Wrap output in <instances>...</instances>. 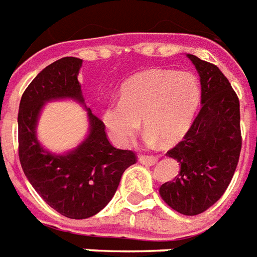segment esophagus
<instances>
[{
  "instance_id": "34e87169",
  "label": "esophagus",
  "mask_w": 257,
  "mask_h": 257,
  "mask_svg": "<svg viewBox=\"0 0 257 257\" xmlns=\"http://www.w3.org/2000/svg\"><path fill=\"white\" fill-rule=\"evenodd\" d=\"M139 162L142 163V165H146V166H154V165L158 162V158L148 157V155H142V157H139Z\"/></svg>"
}]
</instances>
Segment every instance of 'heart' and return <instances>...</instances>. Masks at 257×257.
<instances>
[{
    "mask_svg": "<svg viewBox=\"0 0 257 257\" xmlns=\"http://www.w3.org/2000/svg\"><path fill=\"white\" fill-rule=\"evenodd\" d=\"M200 83L191 72L153 69L132 77L119 100L107 103L102 121L118 144H126L144 121L147 140L174 144L191 126L200 103Z\"/></svg>",
    "mask_w": 257,
    "mask_h": 257,
    "instance_id": "obj_1",
    "label": "heart"
}]
</instances>
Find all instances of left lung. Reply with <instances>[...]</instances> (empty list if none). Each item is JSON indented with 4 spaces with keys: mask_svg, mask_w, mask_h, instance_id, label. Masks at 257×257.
Segmentation results:
<instances>
[{
    "mask_svg": "<svg viewBox=\"0 0 257 257\" xmlns=\"http://www.w3.org/2000/svg\"><path fill=\"white\" fill-rule=\"evenodd\" d=\"M200 76L201 109L167 157L180 165L159 195L180 214L197 215L219 200L229 187L241 151L240 102L219 68L187 54Z\"/></svg>",
    "mask_w": 257,
    "mask_h": 257,
    "instance_id": "obj_1",
    "label": "left lung"
}]
</instances>
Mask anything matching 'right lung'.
<instances>
[{
    "label": "right lung",
    "mask_w": 257,
    "mask_h": 257,
    "mask_svg": "<svg viewBox=\"0 0 257 257\" xmlns=\"http://www.w3.org/2000/svg\"><path fill=\"white\" fill-rule=\"evenodd\" d=\"M81 64L80 58L64 57L38 73L23 94L17 117L23 172L38 195L70 219H85L103 210L117 191L122 173L136 163L132 151L110 144L103 122L85 106L77 80ZM64 99L85 107L89 132L73 150L56 154L41 146L36 128L46 103Z\"/></svg>",
    "instance_id": "1"
}]
</instances>
